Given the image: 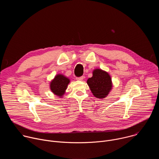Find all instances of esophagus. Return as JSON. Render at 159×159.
<instances>
[{"instance_id":"34e87169","label":"esophagus","mask_w":159,"mask_h":159,"mask_svg":"<svg viewBox=\"0 0 159 159\" xmlns=\"http://www.w3.org/2000/svg\"><path fill=\"white\" fill-rule=\"evenodd\" d=\"M84 79V76H82V77H77L76 78V79L77 80H83V79Z\"/></svg>"}]
</instances>
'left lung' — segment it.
<instances>
[{
	"instance_id": "obj_1",
	"label": "left lung",
	"mask_w": 159,
	"mask_h": 159,
	"mask_svg": "<svg viewBox=\"0 0 159 159\" xmlns=\"http://www.w3.org/2000/svg\"><path fill=\"white\" fill-rule=\"evenodd\" d=\"M87 83L93 95L99 99L106 98L112 86L109 74L99 69L94 70L93 77L88 79Z\"/></svg>"
}]
</instances>
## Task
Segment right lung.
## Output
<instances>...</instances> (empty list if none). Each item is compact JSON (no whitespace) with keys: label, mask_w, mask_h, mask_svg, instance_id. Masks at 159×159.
Segmentation results:
<instances>
[{"label":"right lung","mask_w":159,"mask_h":159,"mask_svg":"<svg viewBox=\"0 0 159 159\" xmlns=\"http://www.w3.org/2000/svg\"><path fill=\"white\" fill-rule=\"evenodd\" d=\"M70 80L63 75L58 74L50 82V89L53 94L61 97L65 94Z\"/></svg>","instance_id":"add662e5"}]
</instances>
